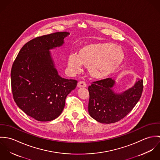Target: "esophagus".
Masks as SVG:
<instances>
[{
  "mask_svg": "<svg viewBox=\"0 0 160 160\" xmlns=\"http://www.w3.org/2000/svg\"><path fill=\"white\" fill-rule=\"evenodd\" d=\"M86 86H87V84L84 81H80L78 83V88H86Z\"/></svg>",
  "mask_w": 160,
  "mask_h": 160,
  "instance_id": "1",
  "label": "esophagus"
}]
</instances>
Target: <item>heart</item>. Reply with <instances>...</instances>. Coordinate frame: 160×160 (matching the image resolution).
Listing matches in <instances>:
<instances>
[{
	"label": "heart",
	"mask_w": 160,
	"mask_h": 160,
	"mask_svg": "<svg viewBox=\"0 0 160 160\" xmlns=\"http://www.w3.org/2000/svg\"><path fill=\"white\" fill-rule=\"evenodd\" d=\"M124 58L123 50L115 44H91L80 47L76 56L70 55L67 65L69 70L73 73L79 72L82 65L88 67L92 78L103 79L115 74L122 65Z\"/></svg>",
	"instance_id": "heart-1"
}]
</instances>
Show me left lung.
<instances>
[{"instance_id": "8db88e82", "label": "left lung", "mask_w": 160, "mask_h": 160, "mask_svg": "<svg viewBox=\"0 0 160 160\" xmlns=\"http://www.w3.org/2000/svg\"><path fill=\"white\" fill-rule=\"evenodd\" d=\"M116 82L107 78L89 86L88 112L99 122L110 124L124 118L135 107L143 91V80L137 79L132 88L121 93L113 90Z\"/></svg>"}]
</instances>
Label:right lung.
<instances>
[{
	"instance_id": "1",
	"label": "right lung",
	"mask_w": 160,
	"mask_h": 160,
	"mask_svg": "<svg viewBox=\"0 0 160 160\" xmlns=\"http://www.w3.org/2000/svg\"><path fill=\"white\" fill-rule=\"evenodd\" d=\"M67 32L38 37L23 46L11 71L13 96L18 107L39 121H50L62 113L65 99L78 81L62 78L50 50L63 46Z\"/></svg>"
}]
</instances>
